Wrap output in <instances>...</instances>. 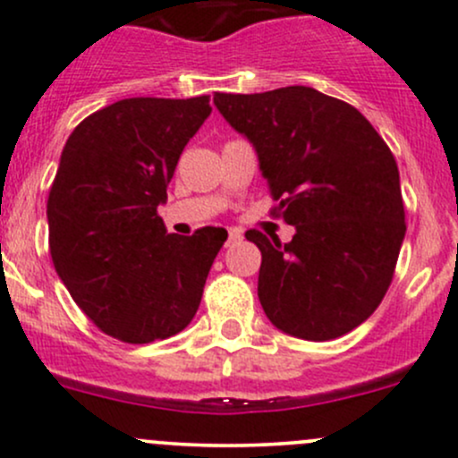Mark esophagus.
Masks as SVG:
<instances>
[{
	"label": "esophagus",
	"instance_id": "1",
	"mask_svg": "<svg viewBox=\"0 0 458 458\" xmlns=\"http://www.w3.org/2000/svg\"><path fill=\"white\" fill-rule=\"evenodd\" d=\"M242 233H239V230H228V239H225V243H228V246H233V243H237V242H242Z\"/></svg>",
	"mask_w": 458,
	"mask_h": 458
}]
</instances>
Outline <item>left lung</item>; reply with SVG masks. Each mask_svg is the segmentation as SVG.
<instances>
[{"mask_svg": "<svg viewBox=\"0 0 458 458\" xmlns=\"http://www.w3.org/2000/svg\"><path fill=\"white\" fill-rule=\"evenodd\" d=\"M225 122L255 146L290 243L248 230L261 250L259 301L272 326L330 341L361 326L394 276L405 237L399 168L354 106L308 86L215 92Z\"/></svg>", "mask_w": 458, "mask_h": 458, "instance_id": "1", "label": "left lung"}]
</instances>
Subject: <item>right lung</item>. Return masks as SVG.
Returning a JSON list of instances; mask_svg holds the SVG:
<instances>
[{"mask_svg": "<svg viewBox=\"0 0 458 458\" xmlns=\"http://www.w3.org/2000/svg\"><path fill=\"white\" fill-rule=\"evenodd\" d=\"M210 97H132L88 114L64 146L48 192L55 270L84 315L123 344L182 332L228 233L165 234L168 199L186 143L210 114Z\"/></svg>", "mask_w": 458, "mask_h": 458, "instance_id": "1", "label": "right lung"}]
</instances>
